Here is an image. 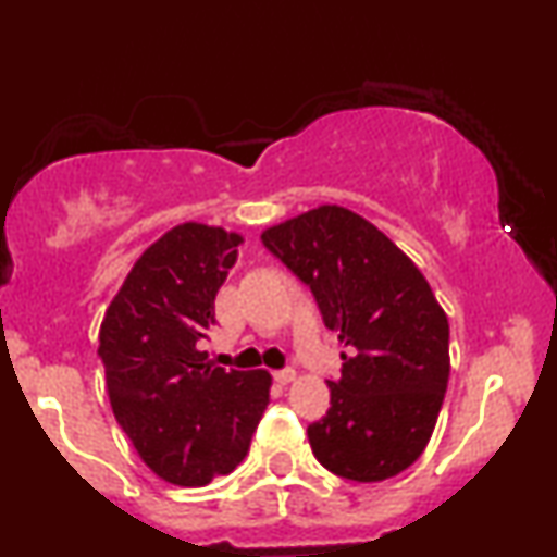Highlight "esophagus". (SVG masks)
<instances>
[{"instance_id":"esophagus-1","label":"esophagus","mask_w":557,"mask_h":557,"mask_svg":"<svg viewBox=\"0 0 557 557\" xmlns=\"http://www.w3.org/2000/svg\"><path fill=\"white\" fill-rule=\"evenodd\" d=\"M274 380H277L280 385H287V382L296 380V372H293V369H280V372H274Z\"/></svg>"}]
</instances>
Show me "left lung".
Returning a JSON list of instances; mask_svg holds the SVG:
<instances>
[{
  "instance_id": "obj_1",
  "label": "left lung",
  "mask_w": 557,
  "mask_h": 557,
  "mask_svg": "<svg viewBox=\"0 0 557 557\" xmlns=\"http://www.w3.org/2000/svg\"><path fill=\"white\" fill-rule=\"evenodd\" d=\"M314 293L348 354L330 411L309 424L317 461L350 482H382L424 453L450 376V327L430 283L372 222L319 207L261 233Z\"/></svg>"
}]
</instances>
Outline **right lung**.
Here are the masks:
<instances>
[{
    "label": "right lung",
    "instance_id": "right-lung-1",
    "mask_svg": "<svg viewBox=\"0 0 557 557\" xmlns=\"http://www.w3.org/2000/svg\"><path fill=\"white\" fill-rule=\"evenodd\" d=\"M238 243L222 227H172L136 261L101 322L114 419L144 463L181 487L230 474L270 403V374L214 367L198 350Z\"/></svg>",
    "mask_w": 557,
    "mask_h": 557
}]
</instances>
